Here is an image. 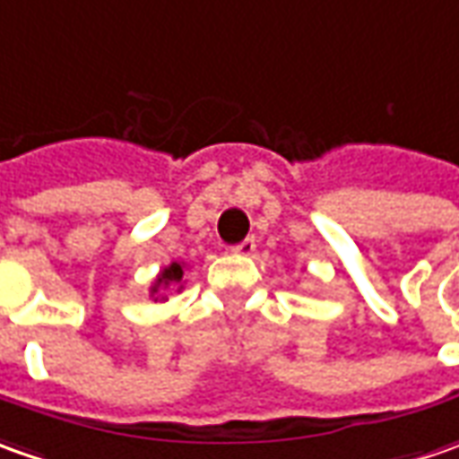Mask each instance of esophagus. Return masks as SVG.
<instances>
[{"label": "esophagus", "instance_id": "obj_1", "mask_svg": "<svg viewBox=\"0 0 459 459\" xmlns=\"http://www.w3.org/2000/svg\"><path fill=\"white\" fill-rule=\"evenodd\" d=\"M230 251H233V254H238V255H254L255 241H254V238H243V241L236 243V246H233Z\"/></svg>", "mask_w": 459, "mask_h": 459}]
</instances>
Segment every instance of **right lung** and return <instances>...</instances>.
Returning a JSON list of instances; mask_svg holds the SVG:
<instances>
[{"mask_svg":"<svg viewBox=\"0 0 459 459\" xmlns=\"http://www.w3.org/2000/svg\"><path fill=\"white\" fill-rule=\"evenodd\" d=\"M180 283H183V264L173 261L170 266H165V269L158 273V279H155V283L151 286V296H158L163 289H170V286L183 289ZM155 301H158V299H155Z\"/></svg>","mask_w":459,"mask_h":459,"instance_id":"add662e5","label":"right lung"}]
</instances>
